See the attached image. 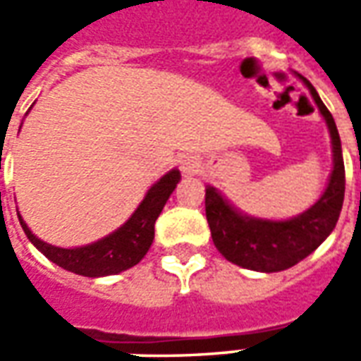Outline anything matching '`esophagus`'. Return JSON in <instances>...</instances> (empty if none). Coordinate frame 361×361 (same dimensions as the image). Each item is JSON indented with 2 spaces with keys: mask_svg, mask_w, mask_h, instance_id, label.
Wrapping results in <instances>:
<instances>
[{
  "mask_svg": "<svg viewBox=\"0 0 361 361\" xmlns=\"http://www.w3.org/2000/svg\"><path fill=\"white\" fill-rule=\"evenodd\" d=\"M197 170H199V162H197L195 157H183V158H181V172L188 173V176H191V173H195Z\"/></svg>",
  "mask_w": 361,
  "mask_h": 361,
  "instance_id": "1",
  "label": "esophagus"
}]
</instances>
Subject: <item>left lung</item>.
I'll list each match as a JSON object with an SVG mask.
<instances>
[{"label":"left lung","mask_w":361,"mask_h":361,"mask_svg":"<svg viewBox=\"0 0 361 361\" xmlns=\"http://www.w3.org/2000/svg\"><path fill=\"white\" fill-rule=\"evenodd\" d=\"M302 81L323 114L333 139V173L317 203L295 219L272 222L243 216L214 188H207L204 193V212L211 226L212 242L230 263L243 269L279 272L294 267L325 242L341 216L346 180L338 129L313 85L303 77Z\"/></svg>","instance_id":"obj_1"}]
</instances>
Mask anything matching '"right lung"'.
Masks as SVG:
<instances>
[{
  "label": "right lung",
  "instance_id": "obj_1",
  "mask_svg": "<svg viewBox=\"0 0 361 361\" xmlns=\"http://www.w3.org/2000/svg\"><path fill=\"white\" fill-rule=\"evenodd\" d=\"M180 178L178 170L166 173L162 180L157 181L149 189L139 209L123 226L116 230L114 234L106 235L104 240H98L85 247H75V250L54 247L50 243L38 240L23 222L20 214L19 222L28 240L35 243L36 250L42 251L51 263L63 267L66 271L82 274V276H92V279L106 276V274H118L137 265L147 255L150 243L154 240V222L164 209L168 197L172 195Z\"/></svg>",
  "mask_w": 361,
  "mask_h": 361
}]
</instances>
